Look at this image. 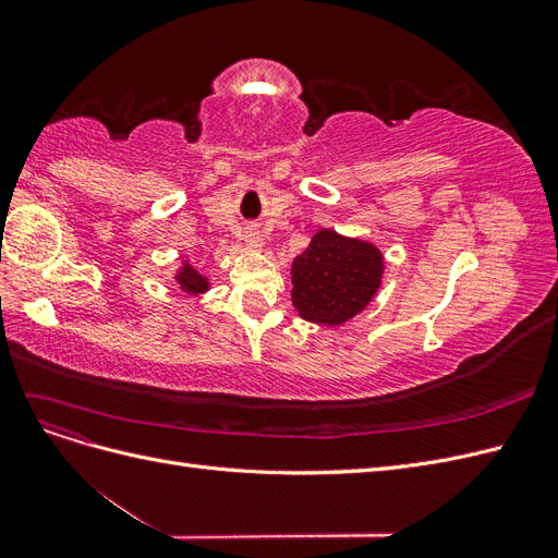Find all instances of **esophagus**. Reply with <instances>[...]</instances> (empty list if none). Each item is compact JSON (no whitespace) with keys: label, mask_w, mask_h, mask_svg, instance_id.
Returning a JSON list of instances; mask_svg holds the SVG:
<instances>
[{"label":"esophagus","mask_w":558,"mask_h":558,"mask_svg":"<svg viewBox=\"0 0 558 558\" xmlns=\"http://www.w3.org/2000/svg\"><path fill=\"white\" fill-rule=\"evenodd\" d=\"M244 242H246L248 246H253V248L260 246V244H263L260 232H258V230H246V232H244Z\"/></svg>","instance_id":"1"}]
</instances>
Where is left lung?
Segmentation results:
<instances>
[{"mask_svg": "<svg viewBox=\"0 0 558 558\" xmlns=\"http://www.w3.org/2000/svg\"><path fill=\"white\" fill-rule=\"evenodd\" d=\"M381 253L332 230L314 234L293 260V305L314 324L337 326L356 316L379 289Z\"/></svg>", "mask_w": 558, "mask_h": 558, "instance_id": "obj_1", "label": "left lung"}]
</instances>
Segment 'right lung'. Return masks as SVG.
I'll use <instances>...</instances> for the list:
<instances>
[{
    "label": "right lung",
    "instance_id": "add662e5",
    "mask_svg": "<svg viewBox=\"0 0 558 558\" xmlns=\"http://www.w3.org/2000/svg\"><path fill=\"white\" fill-rule=\"evenodd\" d=\"M179 283H181V289H183L185 293H202V291H207V279L202 277L199 272H195V269H193L191 265L183 267V272L179 275Z\"/></svg>",
    "mask_w": 558,
    "mask_h": 558
}]
</instances>
